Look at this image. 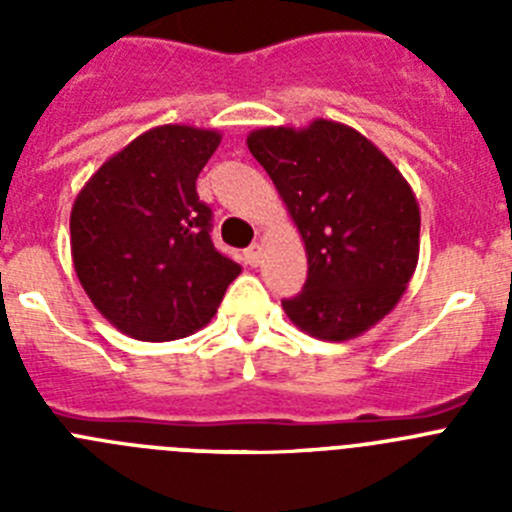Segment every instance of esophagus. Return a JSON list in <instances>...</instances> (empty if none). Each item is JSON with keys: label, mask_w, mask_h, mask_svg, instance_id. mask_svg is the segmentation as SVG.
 Here are the masks:
<instances>
[{"label": "esophagus", "mask_w": 512, "mask_h": 512, "mask_svg": "<svg viewBox=\"0 0 512 512\" xmlns=\"http://www.w3.org/2000/svg\"><path fill=\"white\" fill-rule=\"evenodd\" d=\"M261 259H264V246H261V243H253V246L246 251V264L259 266Z\"/></svg>", "instance_id": "obj_1"}]
</instances>
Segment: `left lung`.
Segmentation results:
<instances>
[{
  "instance_id": "left-lung-1",
  "label": "left lung",
  "mask_w": 512,
  "mask_h": 512,
  "mask_svg": "<svg viewBox=\"0 0 512 512\" xmlns=\"http://www.w3.org/2000/svg\"><path fill=\"white\" fill-rule=\"evenodd\" d=\"M246 143L305 243L307 282L282 300L287 318L320 341L361 336L400 302L418 266L413 189L372 140L343 122L259 128Z\"/></svg>"
}]
</instances>
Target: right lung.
I'll return each mask as SVG.
<instances>
[{
  "label": "right lung",
  "mask_w": 512,
  "mask_h": 512,
  "mask_svg": "<svg viewBox=\"0 0 512 512\" xmlns=\"http://www.w3.org/2000/svg\"><path fill=\"white\" fill-rule=\"evenodd\" d=\"M223 135L158 125L92 174L71 207L76 277L104 318L135 341L205 328L241 266L212 246L197 176Z\"/></svg>",
  "instance_id": "right-lung-1"
}]
</instances>
